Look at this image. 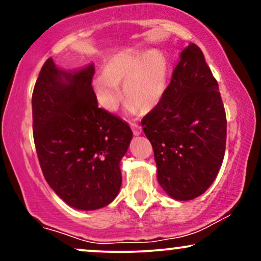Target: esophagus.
I'll use <instances>...</instances> for the list:
<instances>
[{
	"instance_id": "34e87169",
	"label": "esophagus",
	"mask_w": 261,
	"mask_h": 261,
	"mask_svg": "<svg viewBox=\"0 0 261 261\" xmlns=\"http://www.w3.org/2000/svg\"><path fill=\"white\" fill-rule=\"evenodd\" d=\"M131 128H133V133L135 136H139V135H141V133H142V127H141L139 124H135V122L131 124Z\"/></svg>"
}]
</instances>
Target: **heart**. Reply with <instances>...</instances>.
Returning a JSON list of instances; mask_svg holds the SVG:
<instances>
[{
  "mask_svg": "<svg viewBox=\"0 0 261 261\" xmlns=\"http://www.w3.org/2000/svg\"><path fill=\"white\" fill-rule=\"evenodd\" d=\"M169 64L157 50L122 51L104 66L103 74L93 81V92L99 106L109 113L118 109L122 100L120 85L131 110L147 113L163 99L168 85Z\"/></svg>",
  "mask_w": 261,
  "mask_h": 261,
  "instance_id": "b5f03b06",
  "label": "heart"
}]
</instances>
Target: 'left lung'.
<instances>
[{
  "instance_id": "1",
  "label": "left lung",
  "mask_w": 261,
  "mask_h": 261,
  "mask_svg": "<svg viewBox=\"0 0 261 261\" xmlns=\"http://www.w3.org/2000/svg\"><path fill=\"white\" fill-rule=\"evenodd\" d=\"M141 124L162 189L179 201L205 193L223 162L227 120L217 81L197 45L180 53L163 99Z\"/></svg>"
}]
</instances>
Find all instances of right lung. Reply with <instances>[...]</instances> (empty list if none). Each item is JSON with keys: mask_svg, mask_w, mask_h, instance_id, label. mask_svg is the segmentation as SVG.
Masks as SVG:
<instances>
[{"mask_svg": "<svg viewBox=\"0 0 261 261\" xmlns=\"http://www.w3.org/2000/svg\"><path fill=\"white\" fill-rule=\"evenodd\" d=\"M94 65L65 71L49 58L32 97L33 135L45 180L71 207L109 205L121 187L120 161L133 131L98 107Z\"/></svg>", "mask_w": 261, "mask_h": 261, "instance_id": "right-lung-1", "label": "right lung"}]
</instances>
